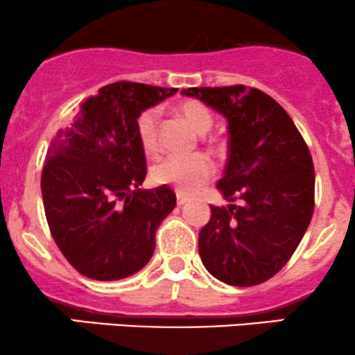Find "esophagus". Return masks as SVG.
I'll list each match as a JSON object with an SVG mask.
<instances>
[{
    "label": "esophagus",
    "instance_id": "1",
    "mask_svg": "<svg viewBox=\"0 0 355 355\" xmlns=\"http://www.w3.org/2000/svg\"><path fill=\"white\" fill-rule=\"evenodd\" d=\"M187 200L189 199L184 196V193H177V204H178V206H184V204L187 202Z\"/></svg>",
    "mask_w": 355,
    "mask_h": 355
}]
</instances>
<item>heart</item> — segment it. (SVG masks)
<instances>
[{
	"instance_id": "b5f03b06",
	"label": "heart",
	"mask_w": 355,
	"mask_h": 355,
	"mask_svg": "<svg viewBox=\"0 0 355 355\" xmlns=\"http://www.w3.org/2000/svg\"><path fill=\"white\" fill-rule=\"evenodd\" d=\"M180 117L189 128L199 136L211 130L212 115L206 107L196 102H187L180 107ZM137 137L141 146L149 155H155L159 149L158 139V112L148 109L141 112L136 122ZM214 173V163L206 155H193L189 158H165L151 168V177L156 184L170 185L180 193H192L199 190Z\"/></svg>"
}]
</instances>
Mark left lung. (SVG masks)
<instances>
[{"label": "left lung", "instance_id": "left-lung-1", "mask_svg": "<svg viewBox=\"0 0 355 355\" xmlns=\"http://www.w3.org/2000/svg\"><path fill=\"white\" fill-rule=\"evenodd\" d=\"M182 95L219 112L230 134L225 175L216 185L230 204L211 206L199 233L200 260L230 286L262 284L286 266L311 221V153L287 112L260 89L204 87Z\"/></svg>", "mask_w": 355, "mask_h": 355}]
</instances>
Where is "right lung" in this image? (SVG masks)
<instances>
[{"mask_svg": "<svg viewBox=\"0 0 355 355\" xmlns=\"http://www.w3.org/2000/svg\"><path fill=\"white\" fill-rule=\"evenodd\" d=\"M177 92L130 81L107 85L52 137L40 180L47 225L66 260L89 279L129 277L153 257L156 230L177 197L166 185L139 189L146 156L136 122Z\"/></svg>", "mask_w": 355, "mask_h": 355, "instance_id": "obj_1", "label": "right lung"}]
</instances>
